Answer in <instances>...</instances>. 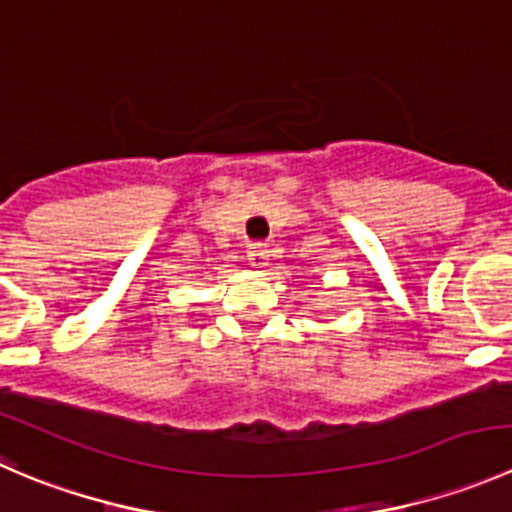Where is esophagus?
I'll return each mask as SVG.
<instances>
[{"instance_id": "1", "label": "esophagus", "mask_w": 512, "mask_h": 512, "mask_svg": "<svg viewBox=\"0 0 512 512\" xmlns=\"http://www.w3.org/2000/svg\"><path fill=\"white\" fill-rule=\"evenodd\" d=\"M247 260H250L252 267H265L267 260H270V250L262 242H250L247 245Z\"/></svg>"}]
</instances>
